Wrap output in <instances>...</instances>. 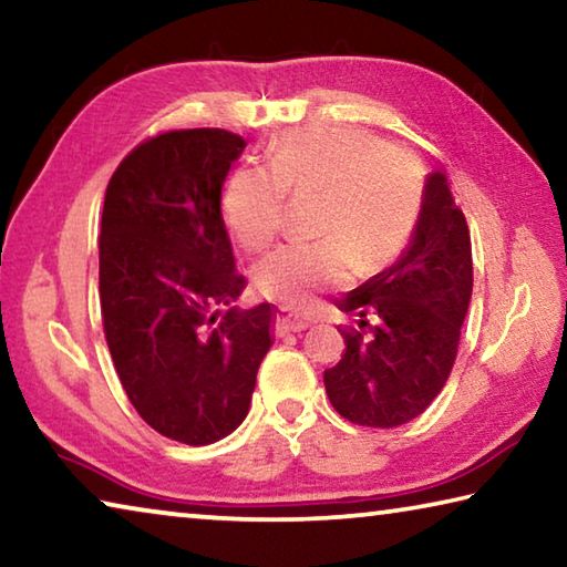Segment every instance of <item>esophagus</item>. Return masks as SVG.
Returning <instances> with one entry per match:
<instances>
[{
  "label": "esophagus",
  "instance_id": "1",
  "mask_svg": "<svg viewBox=\"0 0 567 567\" xmlns=\"http://www.w3.org/2000/svg\"><path fill=\"white\" fill-rule=\"evenodd\" d=\"M307 324H310V322L302 320V318H295V315L282 310L280 315H277V320H275V330H277V334H290V332L305 330Z\"/></svg>",
  "mask_w": 567,
  "mask_h": 567
}]
</instances>
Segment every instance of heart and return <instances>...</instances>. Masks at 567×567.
<instances>
[{
    "mask_svg": "<svg viewBox=\"0 0 567 567\" xmlns=\"http://www.w3.org/2000/svg\"><path fill=\"white\" fill-rule=\"evenodd\" d=\"M285 195H315L312 239H292L255 267L265 297L307 310L320 292L350 282L408 245L422 207L420 169L408 152L354 127L287 134L265 167H239L227 179L223 213L245 252H262L285 225Z\"/></svg>",
    "mask_w": 567,
    "mask_h": 567,
    "instance_id": "obj_1",
    "label": "heart"
}]
</instances>
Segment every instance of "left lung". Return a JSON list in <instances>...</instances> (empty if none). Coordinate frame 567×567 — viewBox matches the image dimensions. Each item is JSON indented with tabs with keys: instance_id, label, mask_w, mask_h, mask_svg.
Returning a JSON list of instances; mask_svg holds the SVG:
<instances>
[{
	"instance_id": "1",
	"label": "left lung",
	"mask_w": 567,
	"mask_h": 567,
	"mask_svg": "<svg viewBox=\"0 0 567 567\" xmlns=\"http://www.w3.org/2000/svg\"><path fill=\"white\" fill-rule=\"evenodd\" d=\"M473 295V249L445 172H430L417 225L395 265L338 300L360 330L324 370L332 408L354 425L398 427L433 402L455 364Z\"/></svg>"
}]
</instances>
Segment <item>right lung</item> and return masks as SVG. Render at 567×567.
Here are the masks:
<instances>
[{
    "instance_id": "right-lung-1",
    "label": "right lung",
    "mask_w": 567,
    "mask_h": 567,
    "mask_svg": "<svg viewBox=\"0 0 567 567\" xmlns=\"http://www.w3.org/2000/svg\"><path fill=\"white\" fill-rule=\"evenodd\" d=\"M247 142L227 130H172L134 147L107 185L100 305L124 392L159 435L209 445L243 425L272 344L275 307L245 290L223 185Z\"/></svg>"
}]
</instances>
